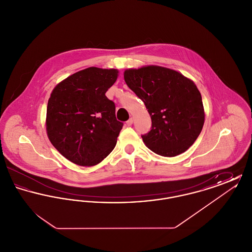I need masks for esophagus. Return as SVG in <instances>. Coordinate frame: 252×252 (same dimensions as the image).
<instances>
[{"label":"esophagus","instance_id":"34e87169","mask_svg":"<svg viewBox=\"0 0 252 252\" xmlns=\"http://www.w3.org/2000/svg\"><path fill=\"white\" fill-rule=\"evenodd\" d=\"M132 124H133V118H130L129 120L126 122V125L129 126H131Z\"/></svg>","mask_w":252,"mask_h":252}]
</instances>
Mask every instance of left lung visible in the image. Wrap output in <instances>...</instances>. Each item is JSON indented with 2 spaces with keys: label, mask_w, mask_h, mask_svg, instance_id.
I'll return each instance as SVG.
<instances>
[{
  "label": "left lung",
  "mask_w": 252,
  "mask_h": 252,
  "mask_svg": "<svg viewBox=\"0 0 252 252\" xmlns=\"http://www.w3.org/2000/svg\"><path fill=\"white\" fill-rule=\"evenodd\" d=\"M124 78L146 107L151 130L143 135L145 145L162 157H176L192 145L205 121L202 97L191 79L175 70L148 65L127 69Z\"/></svg>",
  "instance_id": "obj_1"
}]
</instances>
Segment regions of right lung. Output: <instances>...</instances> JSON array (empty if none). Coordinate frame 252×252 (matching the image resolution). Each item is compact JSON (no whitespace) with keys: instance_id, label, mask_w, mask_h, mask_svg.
Listing matches in <instances>:
<instances>
[{"instance_id":"right-lung-1","label":"right lung","mask_w":252,"mask_h":252,"mask_svg":"<svg viewBox=\"0 0 252 252\" xmlns=\"http://www.w3.org/2000/svg\"><path fill=\"white\" fill-rule=\"evenodd\" d=\"M119 75L117 69L90 67L57 85L49 98L46 131L67 159L94 166L113 150L123 127L115 104L105 95Z\"/></svg>"}]
</instances>
